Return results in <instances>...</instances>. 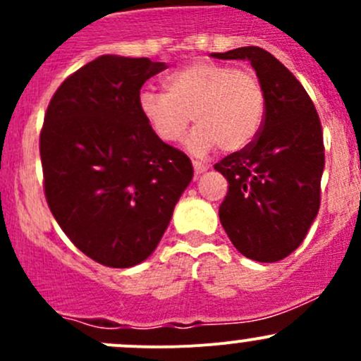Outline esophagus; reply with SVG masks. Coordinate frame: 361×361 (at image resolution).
Instances as JSON below:
<instances>
[{"instance_id":"1","label":"esophagus","mask_w":361,"mask_h":361,"mask_svg":"<svg viewBox=\"0 0 361 361\" xmlns=\"http://www.w3.org/2000/svg\"><path fill=\"white\" fill-rule=\"evenodd\" d=\"M192 164H194V173L195 174H201V173H204V171L207 169V164H202V162H199V160H192Z\"/></svg>"}]
</instances>
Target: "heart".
Returning <instances> with one entry per match:
<instances>
[{
    "label": "heart",
    "mask_w": 361,
    "mask_h": 361,
    "mask_svg": "<svg viewBox=\"0 0 361 361\" xmlns=\"http://www.w3.org/2000/svg\"><path fill=\"white\" fill-rule=\"evenodd\" d=\"M164 87L166 92L145 90L140 96L141 115L164 143H178L192 118L197 127L187 145L197 155L216 147L243 150L260 133L265 92L250 69L201 61L171 73Z\"/></svg>",
    "instance_id": "heart-1"
}]
</instances>
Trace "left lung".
<instances>
[{
  "mask_svg": "<svg viewBox=\"0 0 361 361\" xmlns=\"http://www.w3.org/2000/svg\"><path fill=\"white\" fill-rule=\"evenodd\" d=\"M211 57L250 61L265 92L260 133L214 164L228 181L218 211L221 227L246 258L283 260L304 241L322 201L325 147L318 111L292 71L267 50L241 47Z\"/></svg>",
  "mask_w": 361,
  "mask_h": 361,
  "instance_id": "obj_1",
  "label": "left lung"
}]
</instances>
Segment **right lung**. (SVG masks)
Instances as JSON below:
<instances>
[{"mask_svg": "<svg viewBox=\"0 0 361 361\" xmlns=\"http://www.w3.org/2000/svg\"><path fill=\"white\" fill-rule=\"evenodd\" d=\"M166 68L101 56L69 75L47 108V202L69 241L106 267H133L154 253L194 176L190 159L160 141L140 110L143 83Z\"/></svg>", "mask_w": 361, "mask_h": 361, "instance_id": "right-lung-1", "label": "right lung"}]
</instances>
